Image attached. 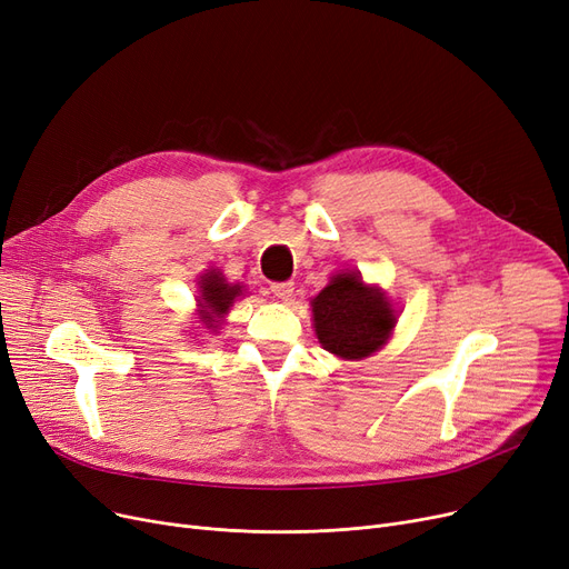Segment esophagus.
Listing matches in <instances>:
<instances>
[{
  "mask_svg": "<svg viewBox=\"0 0 569 569\" xmlns=\"http://www.w3.org/2000/svg\"><path fill=\"white\" fill-rule=\"evenodd\" d=\"M269 290H272V295L277 297V300L290 302L292 295H295V283L292 281H277V283L269 286Z\"/></svg>",
  "mask_w": 569,
  "mask_h": 569,
  "instance_id": "1",
  "label": "esophagus"
}]
</instances>
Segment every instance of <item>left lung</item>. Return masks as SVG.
Wrapping results in <instances>:
<instances>
[{
  "instance_id": "8db88e82",
  "label": "left lung",
  "mask_w": 569,
  "mask_h": 569,
  "mask_svg": "<svg viewBox=\"0 0 569 569\" xmlns=\"http://www.w3.org/2000/svg\"><path fill=\"white\" fill-rule=\"evenodd\" d=\"M313 327L325 350L341 360H365L392 337L397 311L385 292L367 286L360 272L332 277L313 300Z\"/></svg>"
}]
</instances>
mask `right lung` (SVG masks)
Masks as SVG:
<instances>
[{
    "mask_svg": "<svg viewBox=\"0 0 569 569\" xmlns=\"http://www.w3.org/2000/svg\"><path fill=\"white\" fill-rule=\"evenodd\" d=\"M198 288H200V297H198L200 322L204 325V330L217 332L221 318L230 311L237 297L242 295V286L228 283L219 269H207L198 281Z\"/></svg>",
    "mask_w": 569,
    "mask_h": 569,
    "instance_id": "right-lung-1",
    "label": "right lung"
}]
</instances>
